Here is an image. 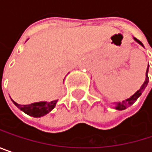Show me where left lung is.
<instances>
[{"mask_svg":"<svg viewBox=\"0 0 152 152\" xmlns=\"http://www.w3.org/2000/svg\"><path fill=\"white\" fill-rule=\"evenodd\" d=\"M134 39L137 41L138 44H140L141 46H143L142 45V43L140 41V40H138L136 38H134ZM148 71H149V66H148V68H147V70H146V78H145V81H144V83H143V84L142 85V87L137 91V92L134 94V95H132L130 98H129V99H127L126 100H123L122 102H118V103H115L116 104V106H115V109H117V110H124V109H126V108H128L129 106H132L136 101H137V99L141 96V94L142 93V91H144V89H145V87L147 86V84H148V82H149V77H148Z\"/></svg>","mask_w":152,"mask_h":152,"instance_id":"left-lung-1","label":"left lung"}]
</instances>
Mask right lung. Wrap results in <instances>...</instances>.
Returning <instances> with one entry per match:
<instances>
[{
  "label": "right lung",
  "instance_id": "right-lung-1",
  "mask_svg": "<svg viewBox=\"0 0 152 152\" xmlns=\"http://www.w3.org/2000/svg\"><path fill=\"white\" fill-rule=\"evenodd\" d=\"M12 101L15 106H17L21 111H23L28 115H31L36 118L47 114L55 107V105L57 103V100H53L51 102H36L31 105H19L15 103L14 100Z\"/></svg>",
  "mask_w": 152,
  "mask_h": 152
}]
</instances>
